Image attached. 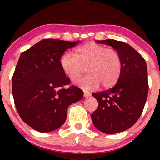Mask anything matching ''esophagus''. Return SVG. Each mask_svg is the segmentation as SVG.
Segmentation results:
<instances>
[{"label":"esophagus","instance_id":"obj_1","mask_svg":"<svg viewBox=\"0 0 160 160\" xmlns=\"http://www.w3.org/2000/svg\"><path fill=\"white\" fill-rule=\"evenodd\" d=\"M90 95H91V94L88 92H84V98H88Z\"/></svg>","mask_w":160,"mask_h":160}]
</instances>
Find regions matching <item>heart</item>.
<instances>
[{"instance_id": "heart-1", "label": "heart", "mask_w": 160, "mask_h": 160, "mask_svg": "<svg viewBox=\"0 0 160 160\" xmlns=\"http://www.w3.org/2000/svg\"><path fill=\"white\" fill-rule=\"evenodd\" d=\"M60 66L65 75L72 81L77 80L87 68L84 77L78 81L77 85L85 91L99 87L105 88L114 85L122 72L121 56L117 50L89 42L76 49V55L65 52L60 59Z\"/></svg>"}]
</instances>
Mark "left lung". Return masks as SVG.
Returning a JSON list of instances; mask_svg holds the SVG:
<instances>
[{
    "mask_svg": "<svg viewBox=\"0 0 160 160\" xmlns=\"http://www.w3.org/2000/svg\"><path fill=\"white\" fill-rule=\"evenodd\" d=\"M96 42L112 47L122 58V72L115 86L92 93L99 102L91 115L93 124L100 132L114 134L131 128L143 112L148 89L147 67L143 57L128 43L113 39Z\"/></svg>",
    "mask_w": 160,
    "mask_h": 160,
    "instance_id": "left-lung-1",
    "label": "left lung"
}]
</instances>
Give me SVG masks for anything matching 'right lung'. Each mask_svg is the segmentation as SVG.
<instances>
[{
	"instance_id": "right-lung-1",
	"label": "right lung",
	"mask_w": 160,
	"mask_h": 160,
	"mask_svg": "<svg viewBox=\"0 0 160 160\" xmlns=\"http://www.w3.org/2000/svg\"><path fill=\"white\" fill-rule=\"evenodd\" d=\"M80 41L44 39L21 54L12 77L15 106L24 122L35 130L49 132L60 128L70 105L82 99L77 87L65 89L71 80L60 66V58Z\"/></svg>"
}]
</instances>
